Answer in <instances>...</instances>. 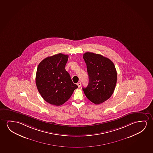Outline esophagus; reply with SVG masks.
I'll list each match as a JSON object with an SVG mask.
<instances>
[{
  "label": "esophagus",
  "mask_w": 153,
  "mask_h": 153,
  "mask_svg": "<svg viewBox=\"0 0 153 153\" xmlns=\"http://www.w3.org/2000/svg\"><path fill=\"white\" fill-rule=\"evenodd\" d=\"M77 85L78 87L79 88L80 87H81V85H82V84H81V83H80V82H78V83L77 84Z\"/></svg>",
  "instance_id": "esophagus-1"
}]
</instances>
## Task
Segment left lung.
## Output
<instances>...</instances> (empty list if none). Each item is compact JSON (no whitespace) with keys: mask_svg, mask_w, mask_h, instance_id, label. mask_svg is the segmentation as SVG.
<instances>
[{"mask_svg":"<svg viewBox=\"0 0 153 153\" xmlns=\"http://www.w3.org/2000/svg\"><path fill=\"white\" fill-rule=\"evenodd\" d=\"M83 58L86 64L89 82L82 88L87 98L95 104H100L112 95L117 82L115 65L108 58L87 52Z\"/></svg>","mask_w":153,"mask_h":153,"instance_id":"8db88e82","label":"left lung"}]
</instances>
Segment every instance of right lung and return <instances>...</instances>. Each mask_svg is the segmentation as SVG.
I'll use <instances>...</instances> for the list:
<instances>
[{
	"label": "right lung",
	"instance_id": "right-lung-1",
	"mask_svg": "<svg viewBox=\"0 0 153 153\" xmlns=\"http://www.w3.org/2000/svg\"><path fill=\"white\" fill-rule=\"evenodd\" d=\"M68 59V55L58 53L42 60L37 69L38 91L46 102L57 106L66 102L78 88L65 69Z\"/></svg>",
	"mask_w": 153,
	"mask_h": 153
}]
</instances>
